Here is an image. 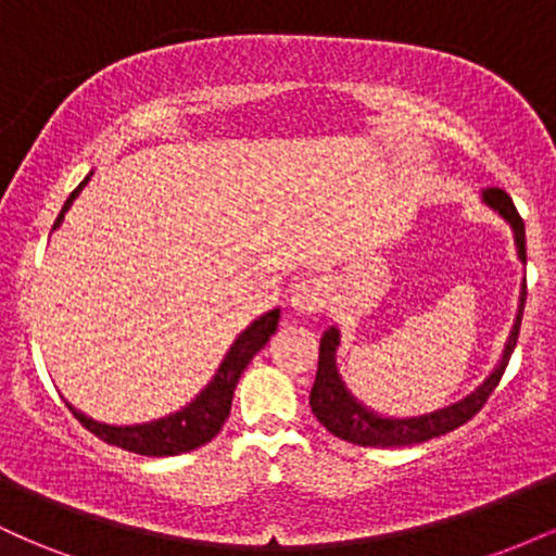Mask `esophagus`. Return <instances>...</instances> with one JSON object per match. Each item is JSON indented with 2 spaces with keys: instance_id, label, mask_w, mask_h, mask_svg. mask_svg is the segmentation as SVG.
Returning <instances> with one entry per match:
<instances>
[{
  "instance_id": "34e87169",
  "label": "esophagus",
  "mask_w": 556,
  "mask_h": 556,
  "mask_svg": "<svg viewBox=\"0 0 556 556\" xmlns=\"http://www.w3.org/2000/svg\"><path fill=\"white\" fill-rule=\"evenodd\" d=\"M329 295H331V285L327 277H305L292 287L290 308L295 311L298 316L318 314V311L329 303Z\"/></svg>"
}]
</instances>
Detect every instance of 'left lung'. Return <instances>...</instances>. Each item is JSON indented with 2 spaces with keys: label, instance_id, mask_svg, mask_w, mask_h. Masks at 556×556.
<instances>
[{
  "label": "left lung",
  "instance_id": "1",
  "mask_svg": "<svg viewBox=\"0 0 556 556\" xmlns=\"http://www.w3.org/2000/svg\"><path fill=\"white\" fill-rule=\"evenodd\" d=\"M481 195L491 212L500 214L509 225V229H513L518 258L520 264H526V225H522L513 198L500 188H486ZM522 308H526V279L520 285L515 324L509 329L507 342H504L502 358L496 361L491 374L470 394H465V397L450 402L444 407H437L431 413H420V416H384V413H376L374 407L363 405L342 381L340 368H337L340 329L329 327L324 331L321 344H318V371L314 389H311V410H314L318 424H324V429L344 439V442L361 446H407L429 442V439L442 437L446 431H455L457 426H463L465 420H470L481 410L483 402L489 400V394L500 384L509 355H513L515 344H518Z\"/></svg>",
  "mask_w": 556,
  "mask_h": 556
}]
</instances>
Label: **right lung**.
Masks as SVG:
<instances>
[{"instance_id": "1", "label": "right lung", "mask_w": 556, "mask_h": 556, "mask_svg": "<svg viewBox=\"0 0 556 556\" xmlns=\"http://www.w3.org/2000/svg\"><path fill=\"white\" fill-rule=\"evenodd\" d=\"M91 175L93 172H88L86 180L70 193L60 216H56L54 229L62 225V219H65L70 206H73L75 198L80 195V190L86 188L88 180H91ZM277 324H279V308L266 311V314L258 316L256 321L248 324V327L235 337V342L229 344L227 355L222 358L219 368H216V374L212 376V381H208V384L188 402V405L180 407V410L169 413V416L164 418H154L149 420V424L114 426V424H101V420L88 418L86 413H80L78 407L70 405L67 400L65 405L88 431L96 433L99 439H104L106 444L119 446V450L136 452V455H146V457H169V455H182V452L198 450V446L212 442L216 433L222 431V426H225V420L229 416V407H232V394H235V387H238L240 374L245 371V366L253 361V355L269 342V337L277 331Z\"/></svg>"}]
</instances>
